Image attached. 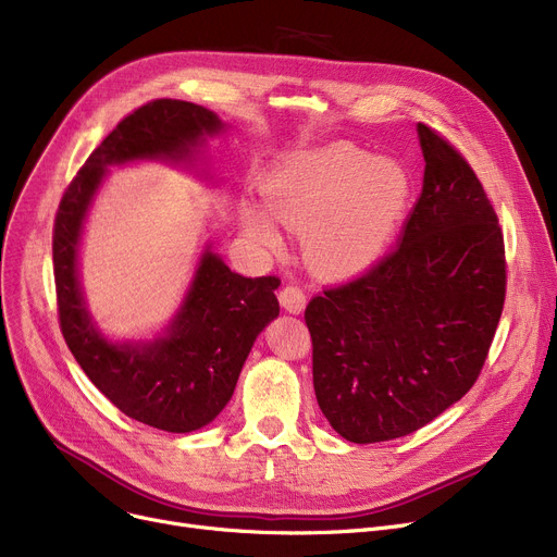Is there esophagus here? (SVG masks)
<instances>
[{
	"mask_svg": "<svg viewBox=\"0 0 557 557\" xmlns=\"http://www.w3.org/2000/svg\"><path fill=\"white\" fill-rule=\"evenodd\" d=\"M280 305L288 311V313H300L307 305V296L305 290L296 284H286L282 290H280Z\"/></svg>",
	"mask_w": 557,
	"mask_h": 557,
	"instance_id": "34e87169",
	"label": "esophagus"
}]
</instances>
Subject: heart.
<instances>
[{
  "label": "heart",
  "instance_id": "heart-1",
  "mask_svg": "<svg viewBox=\"0 0 557 557\" xmlns=\"http://www.w3.org/2000/svg\"><path fill=\"white\" fill-rule=\"evenodd\" d=\"M259 194L275 221L302 232L313 271L347 277L370 269L395 242L413 200V175L399 160L336 141L280 160ZM265 213L244 202V230L255 244L277 248L280 230Z\"/></svg>",
  "mask_w": 557,
  "mask_h": 557
}]
</instances>
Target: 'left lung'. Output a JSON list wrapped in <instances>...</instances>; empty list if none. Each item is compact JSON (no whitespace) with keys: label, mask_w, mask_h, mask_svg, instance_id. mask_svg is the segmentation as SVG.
<instances>
[{"label":"left lung","mask_w":557,"mask_h":557,"mask_svg":"<svg viewBox=\"0 0 557 557\" xmlns=\"http://www.w3.org/2000/svg\"><path fill=\"white\" fill-rule=\"evenodd\" d=\"M422 194L399 246L305 309L320 411L345 441H395L474 386L506 300V248L481 181L418 124Z\"/></svg>","instance_id":"obj_1"}]
</instances>
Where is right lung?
<instances>
[{
    "label": "right lung",
    "instance_id": "obj_1",
    "mask_svg": "<svg viewBox=\"0 0 557 557\" xmlns=\"http://www.w3.org/2000/svg\"><path fill=\"white\" fill-rule=\"evenodd\" d=\"M223 122L196 103L156 99L97 146L63 194L53 223V277L61 332L87 379L128 418L169 433L210 424L230 401L259 332L280 313V280L244 277L205 248L187 296L153 341L112 343L95 325L78 282V244L108 166L135 160L191 164Z\"/></svg>",
    "mask_w": 557,
    "mask_h": 557
}]
</instances>
